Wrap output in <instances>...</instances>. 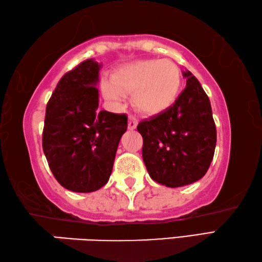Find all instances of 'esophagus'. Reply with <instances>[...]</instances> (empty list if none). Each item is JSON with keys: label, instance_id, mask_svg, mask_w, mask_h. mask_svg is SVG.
<instances>
[{"label": "esophagus", "instance_id": "obj_1", "mask_svg": "<svg viewBox=\"0 0 262 262\" xmlns=\"http://www.w3.org/2000/svg\"><path fill=\"white\" fill-rule=\"evenodd\" d=\"M137 125H138V118L134 116V115H130L128 116V128L130 130H135Z\"/></svg>", "mask_w": 262, "mask_h": 262}]
</instances>
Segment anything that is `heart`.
Segmentation results:
<instances>
[{"mask_svg": "<svg viewBox=\"0 0 262 262\" xmlns=\"http://www.w3.org/2000/svg\"><path fill=\"white\" fill-rule=\"evenodd\" d=\"M182 85L181 70L169 59H139L114 72L112 80H104L103 94L118 102L124 94H132L135 107L155 115L171 107Z\"/></svg>", "mask_w": 262, "mask_h": 262, "instance_id": "b5f03b06", "label": "heart"}]
</instances>
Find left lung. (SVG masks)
<instances>
[{"label": "left lung", "mask_w": 262, "mask_h": 262, "mask_svg": "<svg viewBox=\"0 0 262 262\" xmlns=\"http://www.w3.org/2000/svg\"><path fill=\"white\" fill-rule=\"evenodd\" d=\"M186 87L171 107L141 121L143 159L152 180L168 187L199 181L212 162L216 146L212 107L198 79L183 71Z\"/></svg>", "instance_id": "left-lung-1"}]
</instances>
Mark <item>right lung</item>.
Listing matches in <instances>:
<instances>
[{"label":"right lung","mask_w":262,"mask_h":262,"mask_svg":"<svg viewBox=\"0 0 262 262\" xmlns=\"http://www.w3.org/2000/svg\"><path fill=\"white\" fill-rule=\"evenodd\" d=\"M100 68L91 58L67 72L46 108L42 148L48 166L59 184L80 193L107 184L127 128L125 114L98 112Z\"/></svg>","instance_id":"right-lung-1"}]
</instances>
